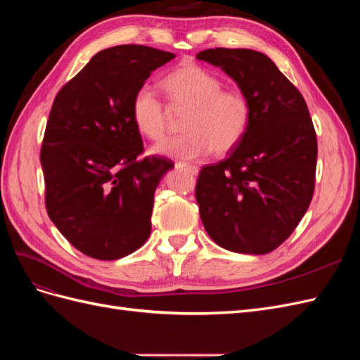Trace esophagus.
<instances>
[{
	"instance_id": "esophagus-1",
	"label": "esophagus",
	"mask_w": 360,
	"mask_h": 360,
	"mask_svg": "<svg viewBox=\"0 0 360 360\" xmlns=\"http://www.w3.org/2000/svg\"><path fill=\"white\" fill-rule=\"evenodd\" d=\"M176 167L177 168H183V169H186V171H189L192 176H197L198 174V168L195 167V165H191V163H184V162H177L176 163Z\"/></svg>"
}]
</instances>
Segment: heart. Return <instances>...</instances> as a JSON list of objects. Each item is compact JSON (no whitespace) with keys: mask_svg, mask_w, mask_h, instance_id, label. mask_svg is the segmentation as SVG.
I'll return each mask as SVG.
<instances>
[{"mask_svg":"<svg viewBox=\"0 0 360 360\" xmlns=\"http://www.w3.org/2000/svg\"><path fill=\"white\" fill-rule=\"evenodd\" d=\"M168 102L174 110H188L183 129L186 134L158 144V155L198 159L234 150L245 138L252 103L246 91L237 86L222 89L219 76L198 64H184L162 81ZM130 115L138 132L151 141H160L168 132L169 115L165 103L148 84L141 85L132 96Z\"/></svg>","mask_w":360,"mask_h":360,"instance_id":"obj_1","label":"heart"}]
</instances>
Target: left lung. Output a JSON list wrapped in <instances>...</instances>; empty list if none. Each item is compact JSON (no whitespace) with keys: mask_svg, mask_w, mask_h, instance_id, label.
Returning <instances> with one entry per match:
<instances>
[{"mask_svg":"<svg viewBox=\"0 0 360 360\" xmlns=\"http://www.w3.org/2000/svg\"><path fill=\"white\" fill-rule=\"evenodd\" d=\"M197 58L230 75L252 103L242 143L198 174L202 225L224 249L269 254L296 230L314 195L319 150L307 102L261 52L214 48Z\"/></svg>","mask_w":360,"mask_h":360,"instance_id":"left-lung-1","label":"left lung"}]
</instances>
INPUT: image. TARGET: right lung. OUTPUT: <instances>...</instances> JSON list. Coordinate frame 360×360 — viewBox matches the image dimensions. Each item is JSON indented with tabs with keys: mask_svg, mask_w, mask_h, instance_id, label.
<instances>
[{
	"mask_svg": "<svg viewBox=\"0 0 360 360\" xmlns=\"http://www.w3.org/2000/svg\"><path fill=\"white\" fill-rule=\"evenodd\" d=\"M174 53L141 45L108 48L61 86L52 103L40 163L45 205L58 231L82 254L118 259L151 233L153 197L174 167L146 156L130 102Z\"/></svg>",
	"mask_w": 360,
	"mask_h": 360,
	"instance_id": "obj_1",
	"label": "right lung"
}]
</instances>
